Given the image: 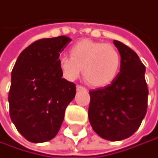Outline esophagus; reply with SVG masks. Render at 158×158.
<instances>
[{
    "label": "esophagus",
    "mask_w": 158,
    "mask_h": 158,
    "mask_svg": "<svg viewBox=\"0 0 158 158\" xmlns=\"http://www.w3.org/2000/svg\"><path fill=\"white\" fill-rule=\"evenodd\" d=\"M85 90H86V88L83 87L82 85H80V84L77 85V91H85Z\"/></svg>",
    "instance_id": "1"
}]
</instances>
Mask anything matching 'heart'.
Returning <instances> with one entry per match:
<instances>
[{
	"instance_id": "b5f03b06",
	"label": "heart",
	"mask_w": 158,
	"mask_h": 158,
	"mask_svg": "<svg viewBox=\"0 0 158 158\" xmlns=\"http://www.w3.org/2000/svg\"><path fill=\"white\" fill-rule=\"evenodd\" d=\"M69 55L59 59L61 71L69 81L77 80L83 70V77L90 85L103 87L115 80L120 69V53L109 43L81 40L71 47Z\"/></svg>"
}]
</instances>
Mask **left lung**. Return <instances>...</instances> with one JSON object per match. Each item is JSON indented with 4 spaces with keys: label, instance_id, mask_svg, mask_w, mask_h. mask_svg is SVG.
<instances>
[{
    "label": "left lung",
    "instance_id": "obj_1",
    "mask_svg": "<svg viewBox=\"0 0 158 158\" xmlns=\"http://www.w3.org/2000/svg\"><path fill=\"white\" fill-rule=\"evenodd\" d=\"M121 56L120 72L107 86L90 91L89 120L103 139L121 141L141 126L147 112L148 87L145 66L137 53L124 43L114 40Z\"/></svg>",
    "mask_w": 158,
    "mask_h": 158
}]
</instances>
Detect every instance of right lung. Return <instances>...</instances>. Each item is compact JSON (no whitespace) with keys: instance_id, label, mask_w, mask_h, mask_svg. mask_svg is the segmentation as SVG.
Wrapping results in <instances>:
<instances>
[{"instance_id":"1","label":"right lung","mask_w":158,"mask_h":158,"mask_svg":"<svg viewBox=\"0 0 158 158\" xmlns=\"http://www.w3.org/2000/svg\"><path fill=\"white\" fill-rule=\"evenodd\" d=\"M70 41L65 36L38 40L22 51L12 70L10 118L31 143L56 136L75 97L76 85L62 77L59 65L60 52Z\"/></svg>"}]
</instances>
